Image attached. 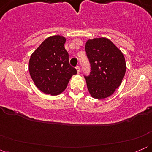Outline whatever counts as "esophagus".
I'll list each match as a JSON object with an SVG mask.
<instances>
[{
	"label": "esophagus",
	"mask_w": 152,
	"mask_h": 152,
	"mask_svg": "<svg viewBox=\"0 0 152 152\" xmlns=\"http://www.w3.org/2000/svg\"><path fill=\"white\" fill-rule=\"evenodd\" d=\"M76 71H77V74H80V68H79V66H77V67H76Z\"/></svg>",
	"instance_id": "1"
}]
</instances>
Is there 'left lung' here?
<instances>
[{
  "mask_svg": "<svg viewBox=\"0 0 152 152\" xmlns=\"http://www.w3.org/2000/svg\"><path fill=\"white\" fill-rule=\"evenodd\" d=\"M85 49L91 64V73L85 76L88 92L96 99H106L121 85L126 66L123 53L106 38L86 41Z\"/></svg>",
  "mask_w": 152,
  "mask_h": 152,
  "instance_id": "obj_1",
  "label": "left lung"
}]
</instances>
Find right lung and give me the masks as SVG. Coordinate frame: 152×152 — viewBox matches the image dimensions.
<instances>
[{
    "label": "right lung",
    "instance_id": "right-lung-1",
    "mask_svg": "<svg viewBox=\"0 0 152 152\" xmlns=\"http://www.w3.org/2000/svg\"><path fill=\"white\" fill-rule=\"evenodd\" d=\"M66 38L56 35L47 38L31 54L28 70L34 84L44 94L56 96L68 86L77 71L69 64L64 47Z\"/></svg>",
    "mask_w": 152,
    "mask_h": 152
}]
</instances>
